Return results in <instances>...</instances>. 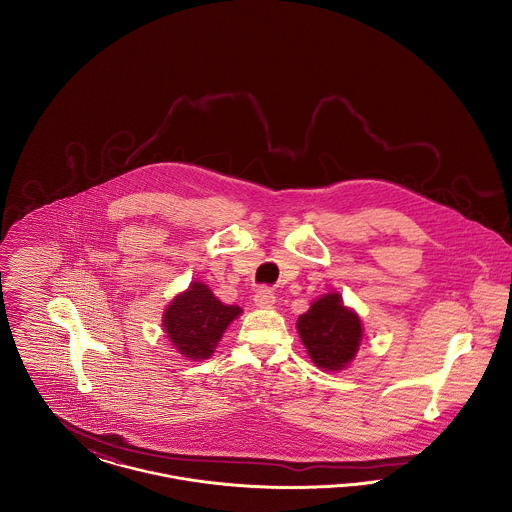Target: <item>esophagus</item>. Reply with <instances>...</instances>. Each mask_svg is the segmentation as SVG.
Listing matches in <instances>:
<instances>
[{
  "instance_id": "34e87169",
  "label": "esophagus",
  "mask_w": 512,
  "mask_h": 512,
  "mask_svg": "<svg viewBox=\"0 0 512 512\" xmlns=\"http://www.w3.org/2000/svg\"><path fill=\"white\" fill-rule=\"evenodd\" d=\"M274 303H276V297L270 288H259L255 293V305L259 309H270Z\"/></svg>"
}]
</instances>
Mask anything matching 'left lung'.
<instances>
[{"instance_id": "8db88e82", "label": "left lung", "mask_w": 512, "mask_h": 512, "mask_svg": "<svg viewBox=\"0 0 512 512\" xmlns=\"http://www.w3.org/2000/svg\"><path fill=\"white\" fill-rule=\"evenodd\" d=\"M297 332L309 357L324 370H343L363 340V324L341 301L340 293L318 297L311 309L297 318Z\"/></svg>"}]
</instances>
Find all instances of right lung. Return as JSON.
Here are the masks:
<instances>
[{
  "mask_svg": "<svg viewBox=\"0 0 512 512\" xmlns=\"http://www.w3.org/2000/svg\"><path fill=\"white\" fill-rule=\"evenodd\" d=\"M240 313L238 305L219 301L209 286L192 282L186 292L172 299L163 315V326L182 357L203 361L213 355L226 326Z\"/></svg>",
  "mask_w": 512,
  "mask_h": 512,
  "instance_id": "add662e5",
  "label": "right lung"
}]
</instances>
